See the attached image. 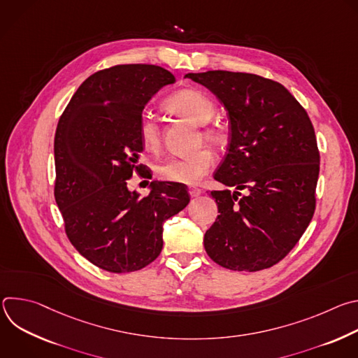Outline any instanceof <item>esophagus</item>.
I'll list each match as a JSON object with an SVG mask.
<instances>
[{
	"label": "esophagus",
	"instance_id": "1",
	"mask_svg": "<svg viewBox=\"0 0 358 358\" xmlns=\"http://www.w3.org/2000/svg\"><path fill=\"white\" fill-rule=\"evenodd\" d=\"M188 192H189V195H191L192 198H195V196L201 195V189H199V188H196V187H189V188H188Z\"/></svg>",
	"mask_w": 358,
	"mask_h": 358
}]
</instances>
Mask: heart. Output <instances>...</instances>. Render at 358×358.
Returning a JSON list of instances; mask_svg holds the SVG:
<instances>
[{"label": "heart", "mask_w": 358, "mask_h": 358, "mask_svg": "<svg viewBox=\"0 0 358 358\" xmlns=\"http://www.w3.org/2000/svg\"><path fill=\"white\" fill-rule=\"evenodd\" d=\"M164 108L184 119L203 126L202 137L213 144H221L225 138L220 126L210 124L215 112V100L199 89H181L173 93L166 101ZM138 137L148 151H157L162 145V127L159 120L143 113L138 119ZM215 163L214 152L210 148H201L194 155L170 157L156 167V174L163 181L180 184H198L206 177Z\"/></svg>", "instance_id": "obj_1"}]
</instances>
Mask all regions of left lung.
<instances>
[{
	"label": "left lung",
	"mask_w": 358,
	"mask_h": 358,
	"mask_svg": "<svg viewBox=\"0 0 358 358\" xmlns=\"http://www.w3.org/2000/svg\"><path fill=\"white\" fill-rule=\"evenodd\" d=\"M185 76L220 99L231 129L214 178L235 191H211L220 215L203 246L222 268L268 269L293 249L315 214L320 156L313 124L275 80L228 71ZM239 189L248 194L239 199Z\"/></svg>",
	"instance_id": "obj_1"
}]
</instances>
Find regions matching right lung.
I'll list each match as a JSON object with an SVG mask.
<instances>
[{
    "instance_id": "obj_1",
    "label": "right lung",
    "mask_w": 358,
    "mask_h": 358,
    "mask_svg": "<svg viewBox=\"0 0 358 358\" xmlns=\"http://www.w3.org/2000/svg\"><path fill=\"white\" fill-rule=\"evenodd\" d=\"M173 73L156 65H116L75 92L55 133V199L71 243L113 273L140 271L163 249V224L189 202L177 182L152 181L147 196L127 188L143 144L138 119Z\"/></svg>"
}]
</instances>
